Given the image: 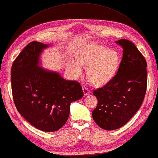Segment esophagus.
Returning <instances> with one entry per match:
<instances>
[{"mask_svg": "<svg viewBox=\"0 0 158 158\" xmlns=\"http://www.w3.org/2000/svg\"><path fill=\"white\" fill-rule=\"evenodd\" d=\"M82 91H83V93H84V95H89V93H90L89 90L86 87H85V86H84V87H82Z\"/></svg>", "mask_w": 158, "mask_h": 158, "instance_id": "34e87169", "label": "esophagus"}]
</instances>
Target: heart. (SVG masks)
Wrapping results in <instances>:
<instances>
[{"label": "heart", "mask_w": 158, "mask_h": 158, "mask_svg": "<svg viewBox=\"0 0 158 158\" xmlns=\"http://www.w3.org/2000/svg\"><path fill=\"white\" fill-rule=\"evenodd\" d=\"M76 60L67 63V69L71 78H79L82 67L87 68L86 76L93 85L102 86L114 78L120 65L117 51L99 44H89L76 53Z\"/></svg>", "instance_id": "1"}]
</instances>
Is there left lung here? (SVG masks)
Segmentation results:
<instances>
[{"label":"left lung","mask_w":158,"mask_h":158,"mask_svg":"<svg viewBox=\"0 0 158 158\" xmlns=\"http://www.w3.org/2000/svg\"><path fill=\"white\" fill-rule=\"evenodd\" d=\"M117 44L123 48V58L117 74L102 88L93 91L98 106L93 120L102 129L117 130L131 119L140 108L147 90V62L130 41Z\"/></svg>","instance_id":"obj_1"}]
</instances>
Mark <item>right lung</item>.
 Instances as JSON below:
<instances>
[{
  "label": "right lung",
  "mask_w": 158,
  "mask_h": 158,
  "mask_svg": "<svg viewBox=\"0 0 158 158\" xmlns=\"http://www.w3.org/2000/svg\"><path fill=\"white\" fill-rule=\"evenodd\" d=\"M50 46L33 41L13 63L11 89L18 111L38 130H59L68 119L70 105L81 99L80 84L69 81L59 73L41 67V55Z\"/></svg>",
  "instance_id": "right-lung-1"
}]
</instances>
